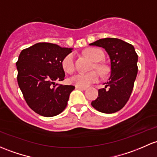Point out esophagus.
I'll return each instance as SVG.
<instances>
[{
    "instance_id": "obj_1",
    "label": "esophagus",
    "mask_w": 157,
    "mask_h": 157,
    "mask_svg": "<svg viewBox=\"0 0 157 157\" xmlns=\"http://www.w3.org/2000/svg\"><path fill=\"white\" fill-rule=\"evenodd\" d=\"M76 89H78V90H87L86 87H81V86H76Z\"/></svg>"
}]
</instances>
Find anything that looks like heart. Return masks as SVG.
I'll return each instance as SVG.
<instances>
[{
  "instance_id": "1",
  "label": "heart",
  "mask_w": 157,
  "mask_h": 157,
  "mask_svg": "<svg viewBox=\"0 0 157 157\" xmlns=\"http://www.w3.org/2000/svg\"><path fill=\"white\" fill-rule=\"evenodd\" d=\"M85 53L95 62H99L103 60L105 54L99 49L89 48L85 51ZM62 67L64 71L67 74H72L74 71V54L69 53L64 58L62 62ZM96 67L103 72L105 67L102 65H96ZM99 80V74L96 71H91L89 73H78L71 77V83L77 86L87 87L92 83H95Z\"/></svg>"
}]
</instances>
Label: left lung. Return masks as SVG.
Here are the masks:
<instances>
[{
    "label": "left lung",
    "mask_w": 157,
    "mask_h": 157,
    "mask_svg": "<svg viewBox=\"0 0 157 157\" xmlns=\"http://www.w3.org/2000/svg\"><path fill=\"white\" fill-rule=\"evenodd\" d=\"M90 45L105 49L110 59V77L91 105L101 113H115L125 106L132 92L138 74V55L132 44L117 38L100 39Z\"/></svg>",
    "instance_id": "obj_1"
}]
</instances>
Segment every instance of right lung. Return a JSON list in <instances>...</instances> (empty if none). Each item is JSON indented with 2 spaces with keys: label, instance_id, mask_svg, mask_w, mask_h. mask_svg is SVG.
Masks as SVG:
<instances>
[{
  "label": "right lung",
  "instance_id": "1",
  "mask_svg": "<svg viewBox=\"0 0 157 157\" xmlns=\"http://www.w3.org/2000/svg\"><path fill=\"white\" fill-rule=\"evenodd\" d=\"M72 49L38 43L19 54L16 62L18 84L29 108L41 116L50 117L62 113L75 89L55 83L65 80L62 62Z\"/></svg>",
  "mask_w": 157,
  "mask_h": 157
}]
</instances>
